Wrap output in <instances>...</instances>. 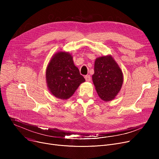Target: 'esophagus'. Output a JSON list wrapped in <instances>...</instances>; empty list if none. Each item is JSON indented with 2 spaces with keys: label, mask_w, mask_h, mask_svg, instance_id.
Segmentation results:
<instances>
[{
  "label": "esophagus",
  "mask_w": 159,
  "mask_h": 159,
  "mask_svg": "<svg viewBox=\"0 0 159 159\" xmlns=\"http://www.w3.org/2000/svg\"><path fill=\"white\" fill-rule=\"evenodd\" d=\"M84 78H85L86 80L88 81V82H89V81L91 80V77H90V75H86V76L84 77Z\"/></svg>",
  "instance_id": "34e87169"
}]
</instances>
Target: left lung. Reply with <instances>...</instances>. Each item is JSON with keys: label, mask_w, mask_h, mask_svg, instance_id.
I'll return each instance as SVG.
<instances>
[{"label": "left lung", "mask_w": 159, "mask_h": 159, "mask_svg": "<svg viewBox=\"0 0 159 159\" xmlns=\"http://www.w3.org/2000/svg\"><path fill=\"white\" fill-rule=\"evenodd\" d=\"M92 80L98 95L102 101L114 99L123 83V74L120 67L111 55L97 58Z\"/></svg>", "instance_id": "obj_1"}]
</instances>
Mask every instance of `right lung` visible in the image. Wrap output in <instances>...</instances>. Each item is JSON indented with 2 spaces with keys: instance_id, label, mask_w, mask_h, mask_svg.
I'll return each instance as SVG.
<instances>
[{
  "instance_id": "right-lung-1",
  "label": "right lung",
  "mask_w": 159,
  "mask_h": 159,
  "mask_svg": "<svg viewBox=\"0 0 159 159\" xmlns=\"http://www.w3.org/2000/svg\"><path fill=\"white\" fill-rule=\"evenodd\" d=\"M47 86L51 93L61 99L71 97L85 81L68 52H58L50 60L46 71Z\"/></svg>"
}]
</instances>
